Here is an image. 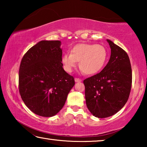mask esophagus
Segmentation results:
<instances>
[{"label": "esophagus", "instance_id": "obj_1", "mask_svg": "<svg viewBox=\"0 0 147 147\" xmlns=\"http://www.w3.org/2000/svg\"><path fill=\"white\" fill-rule=\"evenodd\" d=\"M74 80H75L76 82H82V80L80 78H74Z\"/></svg>", "mask_w": 147, "mask_h": 147}]
</instances>
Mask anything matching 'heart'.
Segmentation results:
<instances>
[{"label":"heart","instance_id":"heart-1","mask_svg":"<svg viewBox=\"0 0 147 147\" xmlns=\"http://www.w3.org/2000/svg\"><path fill=\"white\" fill-rule=\"evenodd\" d=\"M108 51L102 45L80 43L71 49V54H65L61 61L65 70L71 73L79 61V67L86 74L98 73L105 65Z\"/></svg>","mask_w":147,"mask_h":147}]
</instances>
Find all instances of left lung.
Wrapping results in <instances>:
<instances>
[{
	"label": "left lung",
	"instance_id": "left-lung-1",
	"mask_svg": "<svg viewBox=\"0 0 147 147\" xmlns=\"http://www.w3.org/2000/svg\"><path fill=\"white\" fill-rule=\"evenodd\" d=\"M108 63L100 73L84 80L86 105L98 118L112 116L123 108L130 95L132 74L127 53L109 39Z\"/></svg>",
	"mask_w": 147,
	"mask_h": 147
}]
</instances>
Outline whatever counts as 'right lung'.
<instances>
[{"label": "right lung", "mask_w": 147, "mask_h": 147, "mask_svg": "<svg viewBox=\"0 0 147 147\" xmlns=\"http://www.w3.org/2000/svg\"><path fill=\"white\" fill-rule=\"evenodd\" d=\"M60 41L38 42L22 59L19 72V93L24 103L36 115L50 117L63 108L75 84L61 63Z\"/></svg>", "instance_id": "right-lung-1"}]
</instances>
